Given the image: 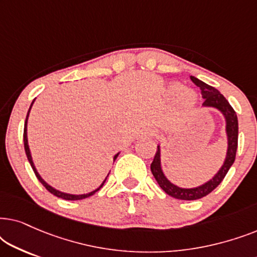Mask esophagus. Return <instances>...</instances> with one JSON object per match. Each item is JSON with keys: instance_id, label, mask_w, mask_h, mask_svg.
<instances>
[{"instance_id": "esophagus-1", "label": "esophagus", "mask_w": 257, "mask_h": 257, "mask_svg": "<svg viewBox=\"0 0 257 257\" xmlns=\"http://www.w3.org/2000/svg\"><path fill=\"white\" fill-rule=\"evenodd\" d=\"M147 136H153V131H151V130H149V131L146 132Z\"/></svg>"}]
</instances>
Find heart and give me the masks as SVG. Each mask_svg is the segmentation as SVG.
I'll use <instances>...</instances> for the list:
<instances>
[{
  "label": "heart",
  "mask_w": 257,
  "mask_h": 257,
  "mask_svg": "<svg viewBox=\"0 0 257 257\" xmlns=\"http://www.w3.org/2000/svg\"><path fill=\"white\" fill-rule=\"evenodd\" d=\"M170 90L172 93H179L181 90V86L179 85V84H173V85H171ZM184 99H185V104H192L193 101H194V96H193L192 93H186Z\"/></svg>",
  "instance_id": "heart-1"
}]
</instances>
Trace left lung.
I'll list each match as a JSON object with an SVG mask.
<instances>
[{
	"instance_id": "obj_1",
	"label": "left lung",
	"mask_w": 257,
	"mask_h": 257,
	"mask_svg": "<svg viewBox=\"0 0 257 257\" xmlns=\"http://www.w3.org/2000/svg\"><path fill=\"white\" fill-rule=\"evenodd\" d=\"M191 80L199 87L201 91L202 98L205 101L202 103L203 107H214L219 110L221 113L223 114L224 119H226V133L228 139V149L226 159H224L222 166L219 170V172L210 179L209 181L205 182V184L199 186V187L194 188H182L179 186L172 184L168 179L165 177L163 170H161V161H160V146L158 145V150L154 159L151 164V171H152L153 177L163 191L168 194L172 198L179 199V200H198L201 199L203 196L208 195L210 192H213L217 186L221 184L226 174L229 171L231 165L234 164L235 157H236V150H237V138H238V122H237V115L235 113L234 108L230 106L228 100L224 98L222 94L216 90L215 87L208 85V84L203 83L195 77L191 76Z\"/></svg>"
}]
</instances>
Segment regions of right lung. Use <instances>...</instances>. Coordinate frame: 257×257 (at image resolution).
I'll return each mask as SVG.
<instances>
[{
    "label": "right lung",
    "instance_id": "1",
    "mask_svg": "<svg viewBox=\"0 0 257 257\" xmlns=\"http://www.w3.org/2000/svg\"><path fill=\"white\" fill-rule=\"evenodd\" d=\"M34 101H35V99L33 100V103H31V105H30V107H29V111H28V114H27V118H26V122H24V132H23V142H24V150H26V154H27V158H28V160H29V163H30V165H31V167H33V170H34V172H35V174H36V177H37V179L38 180H40V182L42 185L44 186L45 188L48 189L49 192L51 193V194H54V195H56L57 196V198H62V199H64V200H82V199H85V198H89V196H91V195H93L94 193L96 192H98L99 191V189L103 187V185H104V182L106 181V179H105V180L103 181V184H101L99 187H98L97 189H94V191H92V192H90V193H87V194H79V195H75V194H68V193H63V192H61V191H57V189H55L54 187H51L50 185H48L47 182H45L43 179H42V177L40 175V173H38L37 172V170H36V167H35V165H34V161H33V158H31V153H30V149H29V145H28V136H27V124H28V117H29V112H30V110H31V106H33V104H34ZM119 154V153H118ZM118 154H115V156L113 157V160H115L117 159V157H118Z\"/></svg>",
    "mask_w": 257,
    "mask_h": 257
}]
</instances>
